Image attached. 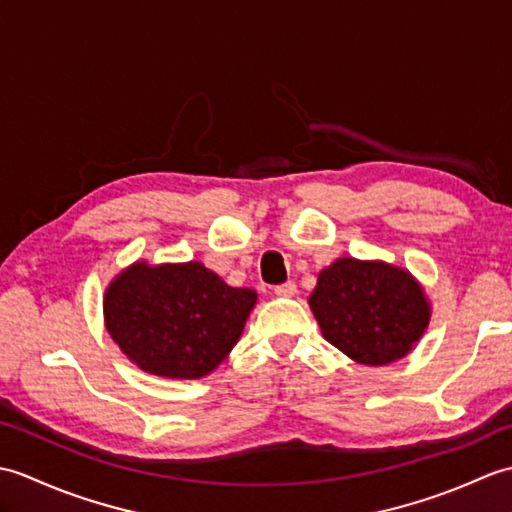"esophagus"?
Masks as SVG:
<instances>
[{
	"mask_svg": "<svg viewBox=\"0 0 512 512\" xmlns=\"http://www.w3.org/2000/svg\"><path fill=\"white\" fill-rule=\"evenodd\" d=\"M297 292V284L295 281H286V284L275 286V295L277 297H292Z\"/></svg>",
	"mask_w": 512,
	"mask_h": 512,
	"instance_id": "1",
	"label": "esophagus"
}]
</instances>
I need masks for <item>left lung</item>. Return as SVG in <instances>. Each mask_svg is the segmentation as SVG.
I'll use <instances>...</instances> for the list:
<instances>
[{
    "mask_svg": "<svg viewBox=\"0 0 512 512\" xmlns=\"http://www.w3.org/2000/svg\"><path fill=\"white\" fill-rule=\"evenodd\" d=\"M310 308L325 341L372 367L405 356L429 323V303L407 270L352 257L323 270Z\"/></svg>",
    "mask_w": 512,
    "mask_h": 512,
    "instance_id": "left-lung-1",
    "label": "left lung"
}]
</instances>
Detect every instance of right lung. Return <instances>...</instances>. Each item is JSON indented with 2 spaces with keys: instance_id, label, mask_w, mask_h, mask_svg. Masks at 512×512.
<instances>
[{
  "instance_id": "1",
  "label": "right lung",
  "mask_w": 512,
  "mask_h": 512,
  "mask_svg": "<svg viewBox=\"0 0 512 512\" xmlns=\"http://www.w3.org/2000/svg\"><path fill=\"white\" fill-rule=\"evenodd\" d=\"M250 288H231L198 262L136 264L105 292L107 332L132 361L165 378H200L233 350L253 310Z\"/></svg>"
}]
</instances>
